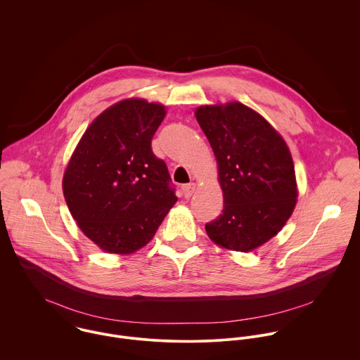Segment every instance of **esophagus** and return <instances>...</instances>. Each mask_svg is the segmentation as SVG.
Here are the masks:
<instances>
[{
  "label": "esophagus",
  "mask_w": 360,
  "mask_h": 360,
  "mask_svg": "<svg viewBox=\"0 0 360 360\" xmlns=\"http://www.w3.org/2000/svg\"><path fill=\"white\" fill-rule=\"evenodd\" d=\"M194 191H195V184L194 183H188V184H184L181 187V193L186 198H190L194 194Z\"/></svg>",
  "instance_id": "obj_1"
}]
</instances>
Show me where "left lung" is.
Returning <instances> with one entry per match:
<instances>
[{"label": "left lung", "instance_id": "1", "mask_svg": "<svg viewBox=\"0 0 360 360\" xmlns=\"http://www.w3.org/2000/svg\"><path fill=\"white\" fill-rule=\"evenodd\" d=\"M195 117L216 156L224 200L206 234L226 250L254 251L292 214L298 197L292 156L270 123L244 103L204 105Z\"/></svg>", "mask_w": 360, "mask_h": 360}]
</instances>
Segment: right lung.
<instances>
[{
    "label": "right lung",
    "mask_w": 360,
    "mask_h": 360,
    "mask_svg": "<svg viewBox=\"0 0 360 360\" xmlns=\"http://www.w3.org/2000/svg\"><path fill=\"white\" fill-rule=\"evenodd\" d=\"M165 106L130 98L87 127L63 174L65 201L77 226L109 254L147 245L177 197L151 141Z\"/></svg>",
    "instance_id": "obj_1"
}]
</instances>
